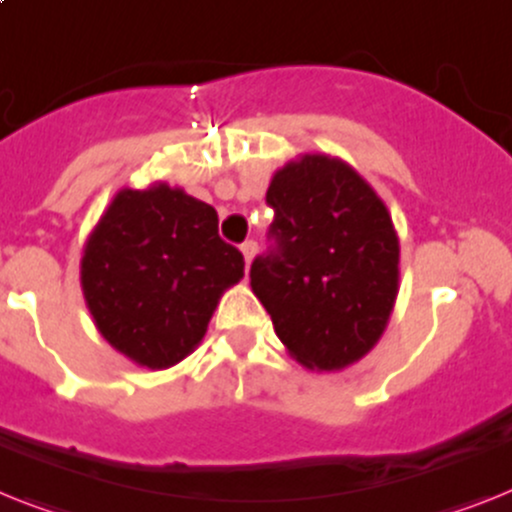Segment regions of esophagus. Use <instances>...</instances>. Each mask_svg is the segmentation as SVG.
I'll return each instance as SVG.
<instances>
[{"label": "esophagus", "mask_w": 512, "mask_h": 512, "mask_svg": "<svg viewBox=\"0 0 512 512\" xmlns=\"http://www.w3.org/2000/svg\"><path fill=\"white\" fill-rule=\"evenodd\" d=\"M255 252H257V242H244L242 244V255H244V263H247V268H249V263H252Z\"/></svg>", "instance_id": "esophagus-1"}]
</instances>
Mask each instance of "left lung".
<instances>
[{
  "label": "left lung",
  "instance_id": "8db88e82",
  "mask_svg": "<svg viewBox=\"0 0 512 512\" xmlns=\"http://www.w3.org/2000/svg\"><path fill=\"white\" fill-rule=\"evenodd\" d=\"M268 252L249 284L299 363L339 371L384 334L400 278V242L376 191L350 165L305 155L273 176Z\"/></svg>",
  "mask_w": 512,
  "mask_h": 512
}]
</instances>
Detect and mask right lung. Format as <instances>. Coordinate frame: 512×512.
Returning <instances> with one entry per match:
<instances>
[{
  "label": "right lung",
  "mask_w": 512,
  "mask_h": 512,
  "mask_svg": "<svg viewBox=\"0 0 512 512\" xmlns=\"http://www.w3.org/2000/svg\"><path fill=\"white\" fill-rule=\"evenodd\" d=\"M244 257L218 236V213L160 184L123 189L89 236L81 286L94 323L126 357L162 371L207 331Z\"/></svg>",
  "instance_id": "add662e5"
}]
</instances>
